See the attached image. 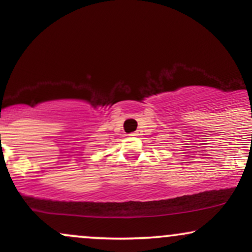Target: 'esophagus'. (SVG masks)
<instances>
[{
  "label": "esophagus",
  "instance_id": "obj_1",
  "mask_svg": "<svg viewBox=\"0 0 252 252\" xmlns=\"http://www.w3.org/2000/svg\"><path fill=\"white\" fill-rule=\"evenodd\" d=\"M140 135H142V130H136L135 132H132V136H136V137Z\"/></svg>",
  "mask_w": 252,
  "mask_h": 252
}]
</instances>
